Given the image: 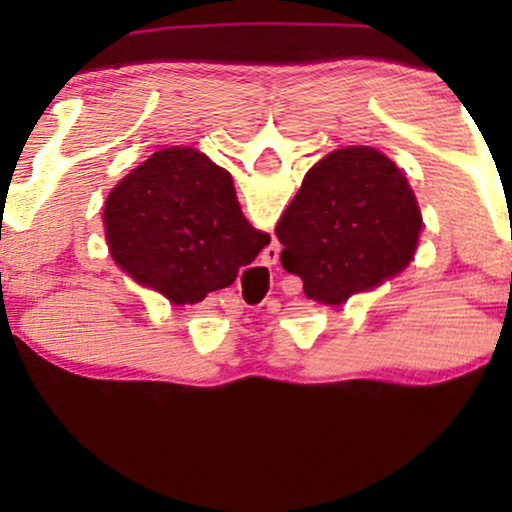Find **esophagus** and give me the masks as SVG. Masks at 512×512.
I'll return each instance as SVG.
<instances>
[{"mask_svg":"<svg viewBox=\"0 0 512 512\" xmlns=\"http://www.w3.org/2000/svg\"><path fill=\"white\" fill-rule=\"evenodd\" d=\"M279 252H281V245L279 243H272V245H267V248L262 250V262L267 264L269 269H272V272H276V269H279Z\"/></svg>","mask_w":512,"mask_h":512,"instance_id":"34e87169","label":"esophagus"}]
</instances>
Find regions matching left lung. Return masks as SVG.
Listing matches in <instances>:
<instances>
[{
	"mask_svg": "<svg viewBox=\"0 0 512 512\" xmlns=\"http://www.w3.org/2000/svg\"><path fill=\"white\" fill-rule=\"evenodd\" d=\"M281 267L301 276L322 303H342L351 293L373 286L399 267L390 238L363 216L339 204H325L301 216L296 228L276 231Z\"/></svg>",
	"mask_w": 512,
	"mask_h": 512,
	"instance_id": "1",
	"label": "left lung"
}]
</instances>
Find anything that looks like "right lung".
Wrapping results in <instances>:
<instances>
[{
    "label": "right lung",
    "mask_w": 512,
    "mask_h": 512,
    "mask_svg": "<svg viewBox=\"0 0 512 512\" xmlns=\"http://www.w3.org/2000/svg\"><path fill=\"white\" fill-rule=\"evenodd\" d=\"M260 248L245 243L240 228L214 221L197 209H170L129 245V272H144L178 303L226 289L240 279L243 289L267 284L269 272L257 267ZM175 301V298H173Z\"/></svg>",
    "instance_id": "1"
}]
</instances>
